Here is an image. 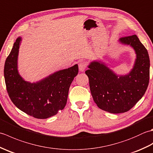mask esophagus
Wrapping results in <instances>:
<instances>
[{
    "label": "esophagus",
    "mask_w": 153,
    "mask_h": 153,
    "mask_svg": "<svg viewBox=\"0 0 153 153\" xmlns=\"http://www.w3.org/2000/svg\"><path fill=\"white\" fill-rule=\"evenodd\" d=\"M87 66V64L85 61H79L78 63V67H79V70L80 71H83L85 70Z\"/></svg>",
    "instance_id": "34e87169"
}]
</instances>
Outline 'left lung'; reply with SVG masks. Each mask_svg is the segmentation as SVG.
Segmentation results:
<instances>
[{"mask_svg": "<svg viewBox=\"0 0 153 153\" xmlns=\"http://www.w3.org/2000/svg\"><path fill=\"white\" fill-rule=\"evenodd\" d=\"M118 42L133 48L136 54L129 73L116 74L102 60L91 62L85 71L94 101L99 108L112 114L126 112L134 107L144 95L149 82V54L137 35L122 37Z\"/></svg>", "mask_w": 153, "mask_h": 153, "instance_id": "obj_1", "label": "left lung"}]
</instances>
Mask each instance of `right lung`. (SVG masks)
Instances as JSON below:
<instances>
[{"label":"right lung","mask_w":153,"mask_h":153,"mask_svg":"<svg viewBox=\"0 0 153 153\" xmlns=\"http://www.w3.org/2000/svg\"><path fill=\"white\" fill-rule=\"evenodd\" d=\"M19 37L5 62L4 76L6 89L12 102L22 111L39 119L56 115L66 105L68 91L78 74V65L55 71L38 82L25 81L18 71Z\"/></svg>","instance_id":"right-lung-1"}]
</instances>
